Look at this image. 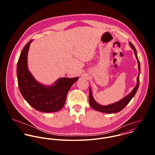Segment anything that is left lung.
Here are the masks:
<instances>
[{"instance_id":"obj_1","label":"left lung","mask_w":155,"mask_h":155,"mask_svg":"<svg viewBox=\"0 0 155 155\" xmlns=\"http://www.w3.org/2000/svg\"><path fill=\"white\" fill-rule=\"evenodd\" d=\"M130 45L131 46V47L133 48L134 51V54L135 55L136 57V58L137 60L138 61V75L137 77V84L135 86V87L133 89V91H131V92L128 94V95H127L125 97H124L123 99H122L121 100H120L119 101L109 104L107 106H101L99 104H98L94 99L92 95V91L91 89L89 88V103L90 106L92 107V108L95 110L98 111H101L103 113H117L119 112L120 111L122 110L129 103L130 101L131 100V99L134 97V95H135L138 89V88L139 87V84H140V80H139V77H140V63L139 61V60L138 58L137 57V51L136 49L134 47V46L133 45L131 42H130Z\"/></svg>"}]
</instances>
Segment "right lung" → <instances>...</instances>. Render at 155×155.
Returning a JSON list of instances; mask_svg holds the SVG:
<instances>
[{
  "label": "right lung",
  "instance_id": "obj_1",
  "mask_svg": "<svg viewBox=\"0 0 155 155\" xmlns=\"http://www.w3.org/2000/svg\"><path fill=\"white\" fill-rule=\"evenodd\" d=\"M31 42L32 40L25 45L17 63V74L20 92L27 102L37 110L45 113L60 110L65 104L69 89L78 78H62L51 87L38 83L27 68V54Z\"/></svg>",
  "mask_w": 155,
  "mask_h": 155
}]
</instances>
